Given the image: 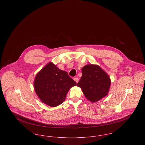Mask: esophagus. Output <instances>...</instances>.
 Wrapping results in <instances>:
<instances>
[{
    "instance_id": "obj_1",
    "label": "esophagus",
    "mask_w": 145,
    "mask_h": 145,
    "mask_svg": "<svg viewBox=\"0 0 145 145\" xmlns=\"http://www.w3.org/2000/svg\"><path fill=\"white\" fill-rule=\"evenodd\" d=\"M74 80L76 82V83H78V82H79V79L77 77L74 78Z\"/></svg>"
}]
</instances>
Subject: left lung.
<instances>
[{"instance_id": "left-lung-1", "label": "left lung", "mask_w": 145, "mask_h": 145, "mask_svg": "<svg viewBox=\"0 0 145 145\" xmlns=\"http://www.w3.org/2000/svg\"><path fill=\"white\" fill-rule=\"evenodd\" d=\"M82 71V76L77 86L89 101L96 102L108 95L111 80L104 71L96 65H86Z\"/></svg>"}]
</instances>
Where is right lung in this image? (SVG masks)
I'll return each mask as SVG.
<instances>
[{"instance_id":"1","label":"right lung","mask_w":145,"mask_h":145,"mask_svg":"<svg viewBox=\"0 0 145 145\" xmlns=\"http://www.w3.org/2000/svg\"><path fill=\"white\" fill-rule=\"evenodd\" d=\"M76 85L66 71L49 62L36 74L35 92L42 102L52 107L62 104L69 89Z\"/></svg>"}]
</instances>
